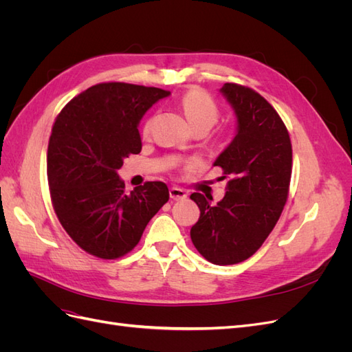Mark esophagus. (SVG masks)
Returning <instances> with one entry per match:
<instances>
[{"instance_id": "34e87169", "label": "esophagus", "mask_w": 352, "mask_h": 352, "mask_svg": "<svg viewBox=\"0 0 352 352\" xmlns=\"http://www.w3.org/2000/svg\"><path fill=\"white\" fill-rule=\"evenodd\" d=\"M168 194H170V198L175 199V201H179V199H185V198H186V192H185V190H184L182 188H177V186L170 188Z\"/></svg>"}]
</instances>
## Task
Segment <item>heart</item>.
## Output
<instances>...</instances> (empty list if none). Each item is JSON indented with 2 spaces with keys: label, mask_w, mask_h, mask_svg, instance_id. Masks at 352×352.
Masks as SVG:
<instances>
[{
  "label": "heart",
  "mask_w": 352,
  "mask_h": 352,
  "mask_svg": "<svg viewBox=\"0 0 352 352\" xmlns=\"http://www.w3.org/2000/svg\"><path fill=\"white\" fill-rule=\"evenodd\" d=\"M180 105L186 116L188 122L192 124L195 131H206L208 132L212 126L219 120V107L210 95L201 89H190L188 91ZM153 127V119H148L144 126V133H150Z\"/></svg>",
  "instance_id": "1"
}]
</instances>
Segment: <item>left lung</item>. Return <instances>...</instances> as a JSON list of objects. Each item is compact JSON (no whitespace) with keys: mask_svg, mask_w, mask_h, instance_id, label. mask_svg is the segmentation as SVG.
Masks as SVG:
<instances>
[{"mask_svg":"<svg viewBox=\"0 0 352 352\" xmlns=\"http://www.w3.org/2000/svg\"><path fill=\"white\" fill-rule=\"evenodd\" d=\"M220 92L238 119L236 136L214 162L230 180L216 206L190 195L201 211L190 239L206 260L229 265L250 258L278 223L289 194L292 145L280 116L258 92L238 83Z\"/></svg>","mask_w":352,"mask_h":352,"instance_id":"8db88e82","label":"left lung"}]
</instances>
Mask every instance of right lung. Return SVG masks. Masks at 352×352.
<instances>
[{"instance_id":"obj_1","label":"right lung","mask_w":352,"mask_h":352,"mask_svg":"<svg viewBox=\"0 0 352 352\" xmlns=\"http://www.w3.org/2000/svg\"><path fill=\"white\" fill-rule=\"evenodd\" d=\"M170 92L124 82L94 85L74 97L52 124L47 154L50 195L67 235L102 260L131 252L168 201L163 182H145L127 195L117 175L140 154L138 124Z\"/></svg>"}]
</instances>
